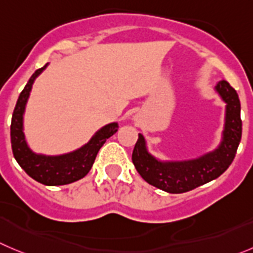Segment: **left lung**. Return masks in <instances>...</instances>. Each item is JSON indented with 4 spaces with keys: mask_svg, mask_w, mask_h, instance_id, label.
I'll return each mask as SVG.
<instances>
[{
    "mask_svg": "<svg viewBox=\"0 0 253 253\" xmlns=\"http://www.w3.org/2000/svg\"><path fill=\"white\" fill-rule=\"evenodd\" d=\"M215 90L226 103V114L222 140L213 151L191 160L161 161L149 153L145 139L139 134L131 160L148 184L170 194H181L217 179L227 170L241 141V104L236 90L226 81L218 82Z\"/></svg>",
    "mask_w": 253,
    "mask_h": 253,
    "instance_id": "left-lung-1",
    "label": "left lung"
}]
</instances>
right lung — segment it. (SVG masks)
I'll list each match as a JSON object with an SVG mask.
<instances>
[{"label": "right lung", "mask_w": 253, "mask_h": 253, "mask_svg": "<svg viewBox=\"0 0 253 253\" xmlns=\"http://www.w3.org/2000/svg\"><path fill=\"white\" fill-rule=\"evenodd\" d=\"M47 66L48 63L32 74L18 97L12 114L11 144L14 159L33 180L47 186H58L71 184L85 176L89 170L92 169L99 149L108 138L117 133L119 126L118 123L104 125L85 145L71 153L62 155H43L33 153L28 146L23 133V114L35 79L44 71Z\"/></svg>", "instance_id": "obj_1"}]
</instances>
